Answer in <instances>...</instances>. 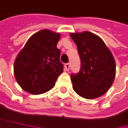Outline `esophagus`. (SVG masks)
Here are the masks:
<instances>
[{
  "label": "esophagus",
  "instance_id": "34e87169",
  "mask_svg": "<svg viewBox=\"0 0 128 128\" xmlns=\"http://www.w3.org/2000/svg\"><path fill=\"white\" fill-rule=\"evenodd\" d=\"M70 64L69 63V62L66 63V65H65V68H66V70H69V69H70Z\"/></svg>",
  "mask_w": 128,
  "mask_h": 128
}]
</instances>
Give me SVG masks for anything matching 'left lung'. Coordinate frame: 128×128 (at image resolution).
<instances>
[{"label":"left lung","mask_w":128,"mask_h":128,"mask_svg":"<svg viewBox=\"0 0 128 128\" xmlns=\"http://www.w3.org/2000/svg\"><path fill=\"white\" fill-rule=\"evenodd\" d=\"M77 45L81 68L77 74H71L74 92L83 98L101 96L109 90L115 79L116 62L105 43L90 32L71 33Z\"/></svg>","instance_id":"obj_1"}]
</instances>
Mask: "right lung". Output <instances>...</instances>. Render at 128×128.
Listing matches in <instances>:
<instances>
[{
  "label": "right lung",
  "instance_id": "1",
  "mask_svg": "<svg viewBox=\"0 0 128 128\" xmlns=\"http://www.w3.org/2000/svg\"><path fill=\"white\" fill-rule=\"evenodd\" d=\"M60 35L43 30L32 35L16 58L14 73L19 85L32 94L51 90L63 72L57 44Z\"/></svg>",
  "mask_w": 128,
  "mask_h": 128
}]
</instances>
